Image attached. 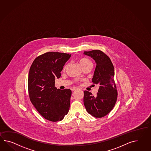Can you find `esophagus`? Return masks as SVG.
Masks as SVG:
<instances>
[{
  "instance_id": "34e87169",
  "label": "esophagus",
  "mask_w": 151,
  "mask_h": 151,
  "mask_svg": "<svg viewBox=\"0 0 151 151\" xmlns=\"http://www.w3.org/2000/svg\"><path fill=\"white\" fill-rule=\"evenodd\" d=\"M77 89V87H71V91H75V90H76Z\"/></svg>"
}]
</instances>
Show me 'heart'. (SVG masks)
<instances>
[{
  "label": "heart",
  "mask_w": 151,
  "mask_h": 151,
  "mask_svg": "<svg viewBox=\"0 0 151 151\" xmlns=\"http://www.w3.org/2000/svg\"><path fill=\"white\" fill-rule=\"evenodd\" d=\"M79 63L82 68H83L84 66H86V65H92V62L89 59H87L86 58H83V57L80 58ZM66 67H67V65L66 64L63 67V70H65Z\"/></svg>",
  "instance_id": "b5f03b06"
}]
</instances>
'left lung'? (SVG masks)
<instances>
[{
  "mask_svg": "<svg viewBox=\"0 0 151 151\" xmlns=\"http://www.w3.org/2000/svg\"><path fill=\"white\" fill-rule=\"evenodd\" d=\"M95 60L96 69L92 82L99 85L96 96L85 91L83 102L88 113L96 118H101L110 113L117 99L118 93L114 82V70L110 58L100 50L85 51Z\"/></svg>",
  "mask_w": 151,
  "mask_h": 151,
  "instance_id": "8db88e82",
  "label": "left lung"
}]
</instances>
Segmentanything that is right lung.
Here are the masks:
<instances>
[{"instance_id":"obj_1","label":"right lung","mask_w":151,"mask_h":151,"mask_svg":"<svg viewBox=\"0 0 151 151\" xmlns=\"http://www.w3.org/2000/svg\"><path fill=\"white\" fill-rule=\"evenodd\" d=\"M71 55L48 52L37 57L30 66L28 80L30 100L38 112L46 119L60 121L70 108L71 91L55 87V79Z\"/></svg>"}]
</instances>
